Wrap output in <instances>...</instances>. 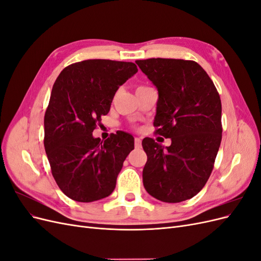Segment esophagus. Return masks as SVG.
Instances as JSON below:
<instances>
[{
    "label": "esophagus",
    "instance_id": "esophagus-1",
    "mask_svg": "<svg viewBox=\"0 0 261 261\" xmlns=\"http://www.w3.org/2000/svg\"><path fill=\"white\" fill-rule=\"evenodd\" d=\"M140 147H141V140H140V138L136 137V138H135V148H136V149H139Z\"/></svg>",
    "mask_w": 261,
    "mask_h": 261
}]
</instances>
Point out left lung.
<instances>
[{
    "instance_id": "obj_1",
    "label": "left lung",
    "mask_w": 261,
    "mask_h": 261,
    "mask_svg": "<svg viewBox=\"0 0 261 261\" xmlns=\"http://www.w3.org/2000/svg\"><path fill=\"white\" fill-rule=\"evenodd\" d=\"M136 64L158 90L153 125L171 146L143 140L146 191L163 202L198 194L211 174L222 139L221 100L213 82L194 61L138 60Z\"/></svg>"
}]
</instances>
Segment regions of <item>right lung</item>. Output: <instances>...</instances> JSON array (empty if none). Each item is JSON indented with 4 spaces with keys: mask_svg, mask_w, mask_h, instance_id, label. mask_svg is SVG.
Listing matches in <instances>:
<instances>
[{
    "mask_svg": "<svg viewBox=\"0 0 261 261\" xmlns=\"http://www.w3.org/2000/svg\"><path fill=\"white\" fill-rule=\"evenodd\" d=\"M137 72L132 62L86 60L65 67L55 81L44 115V149L68 198L92 202L114 191L134 137L117 132L102 143L92 132L120 86Z\"/></svg>",
    "mask_w": 261,
    "mask_h": 261,
    "instance_id": "right-lung-1",
    "label": "right lung"
}]
</instances>
